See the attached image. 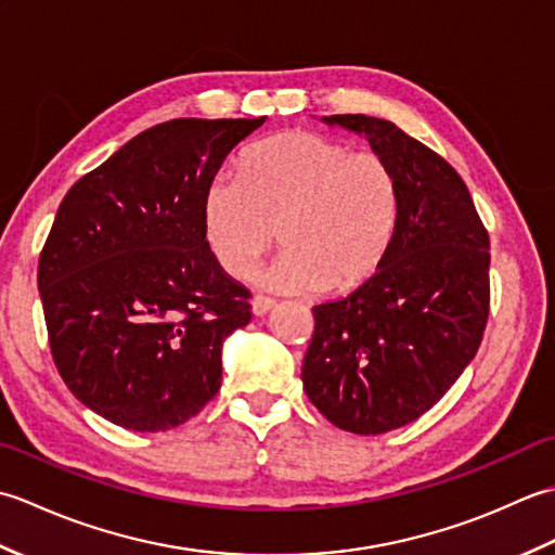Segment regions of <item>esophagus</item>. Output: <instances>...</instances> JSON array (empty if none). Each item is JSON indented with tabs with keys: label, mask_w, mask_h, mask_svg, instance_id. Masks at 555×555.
Listing matches in <instances>:
<instances>
[{
	"label": "esophagus",
	"mask_w": 555,
	"mask_h": 555,
	"mask_svg": "<svg viewBox=\"0 0 555 555\" xmlns=\"http://www.w3.org/2000/svg\"><path fill=\"white\" fill-rule=\"evenodd\" d=\"M250 305H253V314H255V317H262V314H267L271 308H274V300L267 298V296H255V298L250 300Z\"/></svg>",
	"instance_id": "1"
}]
</instances>
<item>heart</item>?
<instances>
[{
  "label": "heart",
  "mask_w": 555,
  "mask_h": 555,
  "mask_svg": "<svg viewBox=\"0 0 555 555\" xmlns=\"http://www.w3.org/2000/svg\"><path fill=\"white\" fill-rule=\"evenodd\" d=\"M400 221V181L379 152L286 131L253 145L241 179L217 173L203 195L205 241L217 264L245 279L276 238L264 281L284 293L356 291L379 271Z\"/></svg>",
  "instance_id": "obj_1"
}]
</instances>
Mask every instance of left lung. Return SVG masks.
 <instances>
[{"mask_svg": "<svg viewBox=\"0 0 555 555\" xmlns=\"http://www.w3.org/2000/svg\"><path fill=\"white\" fill-rule=\"evenodd\" d=\"M393 164L400 221L379 271L348 298L314 305L302 388L352 434H384L434 408L477 356L489 320V233L465 181L386 119L326 116Z\"/></svg>", "mask_w": 555, "mask_h": 555, "instance_id": "1", "label": "left lung"}]
</instances>
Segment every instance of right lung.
<instances>
[{
	"label": "right lung",
	"mask_w": 555,
	"mask_h": 555,
	"mask_svg": "<svg viewBox=\"0 0 555 555\" xmlns=\"http://www.w3.org/2000/svg\"><path fill=\"white\" fill-rule=\"evenodd\" d=\"M264 121L152 126L59 205L38 264L47 336L70 393L104 420L167 431L217 396L221 344L250 322V293L209 253L203 195Z\"/></svg>",
	"instance_id": "1"
}]
</instances>
